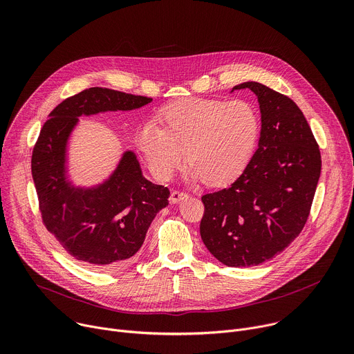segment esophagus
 <instances>
[{
	"instance_id": "obj_1",
	"label": "esophagus",
	"mask_w": 354,
	"mask_h": 354,
	"mask_svg": "<svg viewBox=\"0 0 354 354\" xmlns=\"http://www.w3.org/2000/svg\"><path fill=\"white\" fill-rule=\"evenodd\" d=\"M186 197H187V194H186V193L179 192V190H172V192H171V197H169V200H171V203H172V205H176V203H179L180 200H183V198H186Z\"/></svg>"
}]
</instances>
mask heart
I'll list each match as a JSON object with an SVG mask.
<instances>
[{
  "label": "heart",
  "mask_w": 354,
  "mask_h": 354,
  "mask_svg": "<svg viewBox=\"0 0 354 354\" xmlns=\"http://www.w3.org/2000/svg\"><path fill=\"white\" fill-rule=\"evenodd\" d=\"M141 124L134 136L137 149L149 171L161 180L172 178L185 158L186 179L223 186L235 180L254 157L261 116L248 100L189 97Z\"/></svg>",
  "instance_id": "obj_1"
}]
</instances>
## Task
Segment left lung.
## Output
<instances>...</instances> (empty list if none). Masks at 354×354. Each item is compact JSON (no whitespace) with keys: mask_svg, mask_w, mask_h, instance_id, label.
<instances>
[{"mask_svg":"<svg viewBox=\"0 0 354 354\" xmlns=\"http://www.w3.org/2000/svg\"><path fill=\"white\" fill-rule=\"evenodd\" d=\"M245 88L258 96V149L230 187L201 197V239L231 268L261 265L298 236L321 175L319 148L299 108L261 82H242L232 91Z\"/></svg>","mask_w":354,"mask_h":354,"instance_id":"obj_1","label":"left lung"}]
</instances>
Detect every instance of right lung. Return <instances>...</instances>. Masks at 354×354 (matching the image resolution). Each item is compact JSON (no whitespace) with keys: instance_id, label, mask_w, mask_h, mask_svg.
<instances>
[{"instance_id":"1","label":"right lung","mask_w":354,"mask_h":354,"mask_svg":"<svg viewBox=\"0 0 354 354\" xmlns=\"http://www.w3.org/2000/svg\"><path fill=\"white\" fill-rule=\"evenodd\" d=\"M153 99L93 86L48 115L32 154V176L46 228L68 254L96 270L123 268L141 248L169 189L149 182L134 151L95 185H77L70 174V140L80 118L140 109Z\"/></svg>"}]
</instances>
